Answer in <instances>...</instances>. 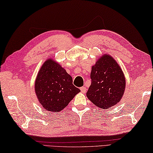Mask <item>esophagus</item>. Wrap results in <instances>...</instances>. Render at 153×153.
Returning a JSON list of instances; mask_svg holds the SVG:
<instances>
[{
	"label": "esophagus",
	"instance_id": "obj_1",
	"mask_svg": "<svg viewBox=\"0 0 153 153\" xmlns=\"http://www.w3.org/2000/svg\"><path fill=\"white\" fill-rule=\"evenodd\" d=\"M80 89H81L82 93L85 94L86 92V87H81V88H80Z\"/></svg>",
	"mask_w": 153,
	"mask_h": 153
}]
</instances>
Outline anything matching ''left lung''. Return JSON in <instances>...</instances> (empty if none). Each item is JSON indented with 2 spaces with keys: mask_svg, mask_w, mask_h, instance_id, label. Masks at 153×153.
<instances>
[{
  "mask_svg": "<svg viewBox=\"0 0 153 153\" xmlns=\"http://www.w3.org/2000/svg\"><path fill=\"white\" fill-rule=\"evenodd\" d=\"M91 79L87 97L94 104L108 109L121 101L126 89V77L111 56L104 54L97 59L91 67Z\"/></svg>",
  "mask_w": 153,
  "mask_h": 153,
  "instance_id": "1",
  "label": "left lung"
}]
</instances>
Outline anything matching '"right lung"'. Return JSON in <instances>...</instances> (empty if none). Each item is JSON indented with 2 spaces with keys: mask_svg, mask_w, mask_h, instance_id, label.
I'll return each mask as SVG.
<instances>
[{
  "mask_svg": "<svg viewBox=\"0 0 153 153\" xmlns=\"http://www.w3.org/2000/svg\"><path fill=\"white\" fill-rule=\"evenodd\" d=\"M34 89L42 106L55 112L62 111L81 91L72 84L71 75L52 57L47 59L40 68Z\"/></svg>",
  "mask_w": 153,
  "mask_h": 153,
  "instance_id": "1",
  "label": "right lung"
}]
</instances>
